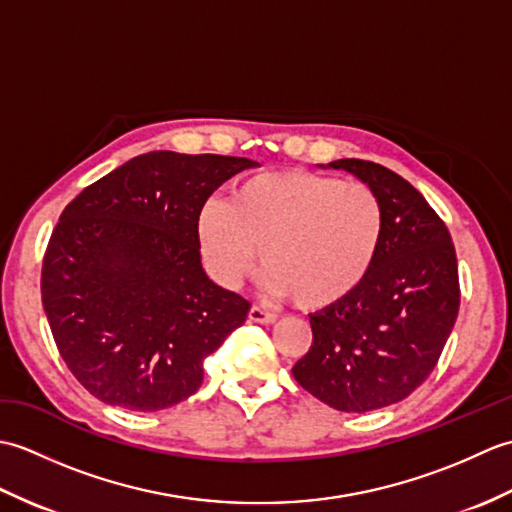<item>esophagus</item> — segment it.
<instances>
[{"label":"esophagus","instance_id":"esophagus-1","mask_svg":"<svg viewBox=\"0 0 512 512\" xmlns=\"http://www.w3.org/2000/svg\"><path fill=\"white\" fill-rule=\"evenodd\" d=\"M248 319L255 321V323H275L277 321V314L270 312V310H264L259 306H253L248 310Z\"/></svg>","mask_w":512,"mask_h":512}]
</instances>
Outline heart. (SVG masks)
<instances>
[{
    "mask_svg": "<svg viewBox=\"0 0 512 512\" xmlns=\"http://www.w3.org/2000/svg\"><path fill=\"white\" fill-rule=\"evenodd\" d=\"M209 273L237 288L262 255L264 288L323 310L345 301L372 273L385 237V211L365 182L288 169L250 176L226 202L195 217Z\"/></svg>",
    "mask_w": 512,
    "mask_h": 512,
    "instance_id": "obj_1",
    "label": "heart"
}]
</instances>
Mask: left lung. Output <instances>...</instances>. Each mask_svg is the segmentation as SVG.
I'll return each mask as SVG.
<instances>
[{
	"label": "left lung",
	"mask_w": 512,
	"mask_h": 512,
	"mask_svg": "<svg viewBox=\"0 0 512 512\" xmlns=\"http://www.w3.org/2000/svg\"><path fill=\"white\" fill-rule=\"evenodd\" d=\"M330 165L378 193L385 237L363 286L312 314V345L292 376L325 405L363 413L407 398L433 372L460 310L458 259L447 224L405 178L369 160Z\"/></svg>",
	"instance_id": "1"
}]
</instances>
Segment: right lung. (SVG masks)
I'll use <instances>...</instances> for the list:
<instances>
[{
  "label": "right lung",
  "instance_id": "right-lung-1",
  "mask_svg": "<svg viewBox=\"0 0 512 512\" xmlns=\"http://www.w3.org/2000/svg\"><path fill=\"white\" fill-rule=\"evenodd\" d=\"M248 158L149 151L65 206L41 266L61 358L92 396L158 411L198 391L202 361L250 303L206 277L195 217Z\"/></svg>",
  "mask_w": 512,
  "mask_h": 512
}]
</instances>
